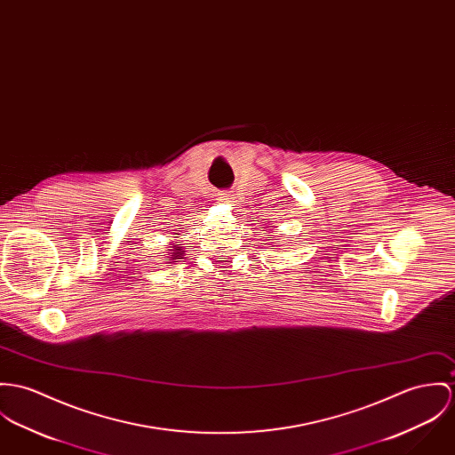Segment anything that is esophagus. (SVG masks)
I'll list each match as a JSON object with an SVG mask.
<instances>
[{"instance_id": "obj_1", "label": "esophagus", "mask_w": 455, "mask_h": 455, "mask_svg": "<svg viewBox=\"0 0 455 455\" xmlns=\"http://www.w3.org/2000/svg\"><path fill=\"white\" fill-rule=\"evenodd\" d=\"M219 198H220V202H228V200H229V198H228V196H226V195H220V196H219Z\"/></svg>"}]
</instances>
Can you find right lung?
I'll return each mask as SVG.
<instances>
[{
	"label": "right lung",
	"mask_w": 455,
	"mask_h": 455,
	"mask_svg": "<svg viewBox=\"0 0 455 455\" xmlns=\"http://www.w3.org/2000/svg\"><path fill=\"white\" fill-rule=\"evenodd\" d=\"M182 253H184V250L182 247H179V245H173V247L170 248V251L166 253V260H173L175 262V259H180L182 257Z\"/></svg>",
	"instance_id": "add662e5"
}]
</instances>
